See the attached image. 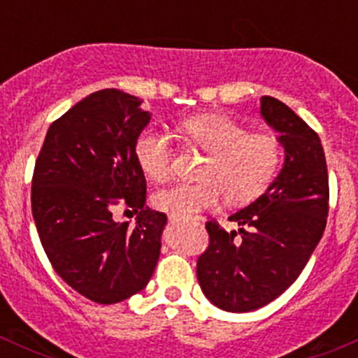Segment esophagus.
Instances as JSON below:
<instances>
[{"label":"esophagus","instance_id":"obj_1","mask_svg":"<svg viewBox=\"0 0 358 358\" xmlns=\"http://www.w3.org/2000/svg\"><path fill=\"white\" fill-rule=\"evenodd\" d=\"M169 222H173V223L180 222V218H176V216H169Z\"/></svg>","mask_w":358,"mask_h":358}]
</instances>
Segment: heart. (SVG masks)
<instances>
[{
  "instance_id": "obj_1",
  "label": "heart",
  "mask_w": 358,
  "mask_h": 358,
  "mask_svg": "<svg viewBox=\"0 0 358 358\" xmlns=\"http://www.w3.org/2000/svg\"><path fill=\"white\" fill-rule=\"evenodd\" d=\"M183 143L208 154L197 183H178L154 194L159 211L190 218L220 201L241 206L258 199L272 183L282 159L280 142L270 133L248 131L225 115L204 114L178 124ZM135 159L154 182H166L173 171L175 149L162 133L147 129L136 138Z\"/></svg>"
}]
</instances>
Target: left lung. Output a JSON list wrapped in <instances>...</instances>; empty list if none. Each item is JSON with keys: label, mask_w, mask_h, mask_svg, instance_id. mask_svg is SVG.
<instances>
[{"label": "left lung", "mask_w": 358, "mask_h": 358, "mask_svg": "<svg viewBox=\"0 0 358 358\" xmlns=\"http://www.w3.org/2000/svg\"><path fill=\"white\" fill-rule=\"evenodd\" d=\"M259 112L286 150L280 175L263 196L230 216L227 232L206 222L209 244L197 258L206 298L225 312L243 313L273 301L298 279L319 244L329 213V176L319 135L273 96Z\"/></svg>", "instance_id": "obj_1"}]
</instances>
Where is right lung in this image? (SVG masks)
Wrapping results in <instances>:
<instances>
[{
  "label": "right lung",
  "instance_id": "1",
  "mask_svg": "<svg viewBox=\"0 0 358 358\" xmlns=\"http://www.w3.org/2000/svg\"><path fill=\"white\" fill-rule=\"evenodd\" d=\"M142 100L100 90L52 122L36 159L31 206L43 249L57 275L100 305L147 286L161 252L164 213L145 206L147 182L135 142L149 124ZM138 212L117 224L114 205Z\"/></svg>",
  "mask_w": 358,
  "mask_h": 358
}]
</instances>
